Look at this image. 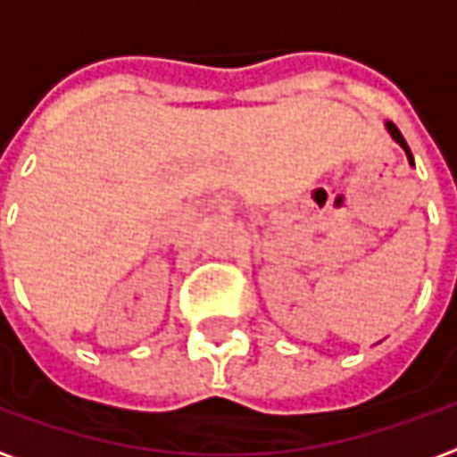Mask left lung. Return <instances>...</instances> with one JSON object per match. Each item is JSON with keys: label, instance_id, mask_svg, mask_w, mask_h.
Listing matches in <instances>:
<instances>
[{"label": "left lung", "instance_id": "8db88e82", "mask_svg": "<svg viewBox=\"0 0 457 457\" xmlns=\"http://www.w3.org/2000/svg\"><path fill=\"white\" fill-rule=\"evenodd\" d=\"M386 131H389V134H392V139L396 141V144H399V146H402L403 151H406V159H409V163H411V166H413V156H411V151H409V144L403 141L402 131L396 129V124H392V121H386Z\"/></svg>", "mask_w": 457, "mask_h": 457}]
</instances>
